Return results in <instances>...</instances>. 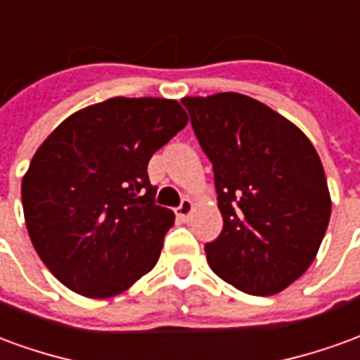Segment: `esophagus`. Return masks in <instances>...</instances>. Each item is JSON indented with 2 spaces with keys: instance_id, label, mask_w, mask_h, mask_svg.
I'll list each match as a JSON object with an SVG mask.
<instances>
[{
  "instance_id": "1",
  "label": "esophagus",
  "mask_w": 360,
  "mask_h": 360,
  "mask_svg": "<svg viewBox=\"0 0 360 360\" xmlns=\"http://www.w3.org/2000/svg\"><path fill=\"white\" fill-rule=\"evenodd\" d=\"M193 208H195V204H193V200H191V198H183L179 206H177V210H175V214H177V218L183 219V221H188V218H191V214H193Z\"/></svg>"
}]
</instances>
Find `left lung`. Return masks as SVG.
I'll list each match as a JSON object with an SVG mask.
<instances>
[{
	"label": "left lung",
	"mask_w": 360,
	"mask_h": 360,
	"mask_svg": "<svg viewBox=\"0 0 360 360\" xmlns=\"http://www.w3.org/2000/svg\"><path fill=\"white\" fill-rule=\"evenodd\" d=\"M214 167L224 229L208 264L249 295H274L301 278L324 239L332 200L324 167L301 129L249 96L183 98Z\"/></svg>",
	"instance_id": "1"
}]
</instances>
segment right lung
I'll list each match as a JSON object with an SVG mask.
<instances>
[{
    "instance_id": "1",
    "label": "right lung",
    "mask_w": 360,
    "mask_h": 360,
    "mask_svg": "<svg viewBox=\"0 0 360 360\" xmlns=\"http://www.w3.org/2000/svg\"><path fill=\"white\" fill-rule=\"evenodd\" d=\"M165 98H110L67 117L36 150L20 195L30 241L75 293H123L156 266L169 208L154 202L152 154L187 125Z\"/></svg>"
}]
</instances>
